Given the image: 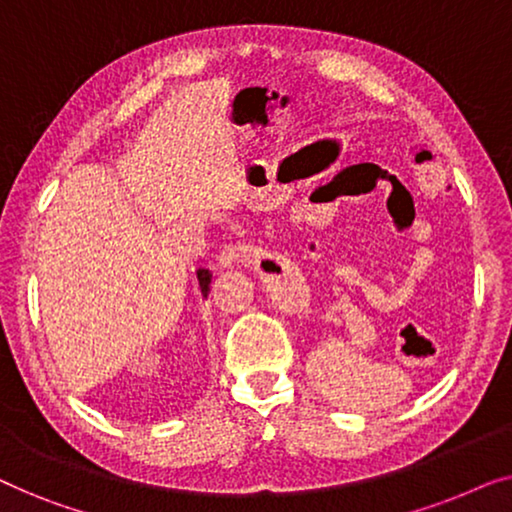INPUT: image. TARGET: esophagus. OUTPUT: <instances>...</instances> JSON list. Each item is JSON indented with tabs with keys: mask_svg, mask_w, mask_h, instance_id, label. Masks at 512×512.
<instances>
[{
	"mask_svg": "<svg viewBox=\"0 0 512 512\" xmlns=\"http://www.w3.org/2000/svg\"><path fill=\"white\" fill-rule=\"evenodd\" d=\"M240 247H228V249H223L221 251V256H219V265H223V268H226V265L233 261V258H237L240 256Z\"/></svg>",
	"mask_w": 512,
	"mask_h": 512,
	"instance_id": "34e87169",
	"label": "esophagus"
}]
</instances>
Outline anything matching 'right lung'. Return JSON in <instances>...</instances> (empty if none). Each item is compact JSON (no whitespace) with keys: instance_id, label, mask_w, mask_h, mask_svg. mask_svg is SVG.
<instances>
[{"instance_id":"add662e5","label":"right lung","mask_w":512,"mask_h":512,"mask_svg":"<svg viewBox=\"0 0 512 512\" xmlns=\"http://www.w3.org/2000/svg\"><path fill=\"white\" fill-rule=\"evenodd\" d=\"M195 277H198V286H200V291H202V298H207L209 284H212V272L205 270V268H200V270H195Z\"/></svg>"}]
</instances>
